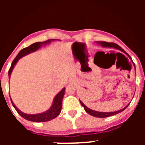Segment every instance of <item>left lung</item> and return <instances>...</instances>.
Listing matches in <instances>:
<instances>
[{
    "label": "left lung",
    "mask_w": 145,
    "mask_h": 145,
    "mask_svg": "<svg viewBox=\"0 0 145 145\" xmlns=\"http://www.w3.org/2000/svg\"><path fill=\"white\" fill-rule=\"evenodd\" d=\"M98 43H99L101 46H102L103 47H109V48H117V49L120 50V51H121V52L125 53V51H124V50L121 47L119 46L118 45L116 44V43H109V42H105V41H99V42H98ZM80 104H81V105L84 107V110H86V112H88V114H90L91 116H94V117H97V118H106V117H109V116H114V115H116V114H118V113H119V112L123 111L124 110H125V109L128 106H129V105H128L126 106V107H124V108L121 109V110H118V111H116V112H97V111L93 110H91V109L88 108V107H87L85 105H84V104L83 103V102H82L80 100Z\"/></svg>",
    "instance_id": "obj_1"
}]
</instances>
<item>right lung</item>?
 I'll use <instances>...</instances> for the list:
<instances>
[{"mask_svg": "<svg viewBox=\"0 0 145 145\" xmlns=\"http://www.w3.org/2000/svg\"><path fill=\"white\" fill-rule=\"evenodd\" d=\"M53 40H55V39H49L47 40L46 41L43 42H37V43H35L33 44L30 45L29 46L26 47V48H23L19 52V54H17L15 59H14V61H12L11 63V67H10L9 70H8V78H10L11 76V73L12 72L13 68L14 67L15 65L16 64V62L18 61V60L20 59V58H22V57L25 56V55L28 54L29 53H32L33 52H35L38 48H40L42 45H46L48 44L49 43H51ZM65 88H64L59 93H58L56 97H55L54 99L53 105L51 107V108L48 110L46 111L45 112L40 114H36V115H28V114H25L24 112H21V111L16 107V106L14 105L12 100L11 99V103L13 105V107H14L15 110H16V112L20 114V116L23 118L26 119V120H29V121H33V122H46V121H49V120H52V119H54L55 118H57V116L59 115L60 112H61V104H62V99H63L64 95H65ZM11 99V97H10Z\"/></svg>", "mask_w": 145, "mask_h": 145, "instance_id": "obj_1", "label": "right lung"}]
</instances>
